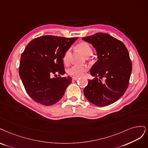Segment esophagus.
Returning <instances> with one entry per match:
<instances>
[{
  "label": "esophagus",
  "mask_w": 148,
  "mask_h": 148,
  "mask_svg": "<svg viewBox=\"0 0 148 148\" xmlns=\"http://www.w3.org/2000/svg\"><path fill=\"white\" fill-rule=\"evenodd\" d=\"M78 79H79L78 77H73V80H77Z\"/></svg>",
  "instance_id": "esophagus-1"
}]
</instances>
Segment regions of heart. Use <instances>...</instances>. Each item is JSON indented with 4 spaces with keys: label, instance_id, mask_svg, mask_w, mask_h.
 <instances>
[{
    "label": "heart",
    "instance_id": "heart-1",
    "mask_svg": "<svg viewBox=\"0 0 148 148\" xmlns=\"http://www.w3.org/2000/svg\"><path fill=\"white\" fill-rule=\"evenodd\" d=\"M77 48L85 56L90 55L92 53V50L90 46L86 42H82L77 45ZM70 50H68L65 52L63 57V61L64 63L67 64L69 61V55ZM88 68L87 66L84 65H77L75 64L70 67L68 70V74L73 77H80L85 72H87Z\"/></svg>",
    "mask_w": 148,
    "mask_h": 148
}]
</instances>
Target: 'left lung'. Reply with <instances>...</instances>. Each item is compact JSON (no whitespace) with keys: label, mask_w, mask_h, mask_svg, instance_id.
Here are the masks:
<instances>
[{"label":"left lung","mask_w":148,"mask_h":148,"mask_svg":"<svg viewBox=\"0 0 148 148\" xmlns=\"http://www.w3.org/2000/svg\"><path fill=\"white\" fill-rule=\"evenodd\" d=\"M82 40L92 44L98 55V61L90 69L96 77L88 79L84 95L95 105L108 106L122 97L128 88L132 69L129 53L121 40L108 34L98 32Z\"/></svg>","instance_id":"left-lung-1"}]
</instances>
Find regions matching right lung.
<instances>
[{"mask_svg":"<svg viewBox=\"0 0 148 148\" xmlns=\"http://www.w3.org/2000/svg\"><path fill=\"white\" fill-rule=\"evenodd\" d=\"M77 38L47 35L35 38L27 44L21 56L19 74L34 101L51 106L63 97L72 78L60 75L65 74L63 57ZM57 74V78L51 77Z\"/></svg>","mask_w":148,"mask_h":148,"instance_id":"right-lung-1","label":"right lung"}]
</instances>
